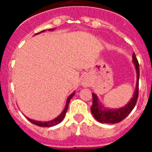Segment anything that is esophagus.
Segmentation results:
<instances>
[{"mask_svg": "<svg viewBox=\"0 0 152 152\" xmlns=\"http://www.w3.org/2000/svg\"><path fill=\"white\" fill-rule=\"evenodd\" d=\"M81 85L84 87V88H88V86H90V80L88 78V77L84 76L82 78V81H81Z\"/></svg>", "mask_w": 152, "mask_h": 152, "instance_id": "esophagus-1", "label": "esophagus"}]
</instances>
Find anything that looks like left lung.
I'll return each instance as SVG.
<instances>
[{
    "label": "left lung",
    "instance_id": "left-lung-1",
    "mask_svg": "<svg viewBox=\"0 0 152 152\" xmlns=\"http://www.w3.org/2000/svg\"><path fill=\"white\" fill-rule=\"evenodd\" d=\"M132 61L136 71V86L133 96L129 103L124 107L119 109H109L104 107L99 100L97 95L92 93L93 104L91 107L93 116L98 122L101 123H118L124 119L132 112L136 104L137 99L139 96V64L135 53L132 54Z\"/></svg>",
    "mask_w": 152,
    "mask_h": 152
}]
</instances>
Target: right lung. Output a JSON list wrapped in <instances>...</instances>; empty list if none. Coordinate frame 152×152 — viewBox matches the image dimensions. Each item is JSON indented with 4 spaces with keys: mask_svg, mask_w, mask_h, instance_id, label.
I'll use <instances>...</instances> for the list:
<instances>
[{
    "mask_svg": "<svg viewBox=\"0 0 152 152\" xmlns=\"http://www.w3.org/2000/svg\"><path fill=\"white\" fill-rule=\"evenodd\" d=\"M53 29H49V30H53ZM45 30H42V31H41L40 33H42V32H45ZM36 33V34H39V33ZM75 94V92H73L72 94L68 96V99H67L65 107H64V110H63L62 112L61 113V114H60L59 116H57V117L55 118V119H53L52 120H50V121H46V122L36 121V120H34V119H29V118L26 117V118L28 119V120H29V122H31L32 123H33V124L36 125V126H42V127H52V126H56V125H58V124H59V123L63 120V119L64 118V116H65V114H66L67 110H68V104H69L70 100H71V99L73 97V96Z\"/></svg>",
    "mask_w": 152,
    "mask_h": 152,
    "instance_id": "obj_1",
    "label": "right lung"
}]
</instances>
